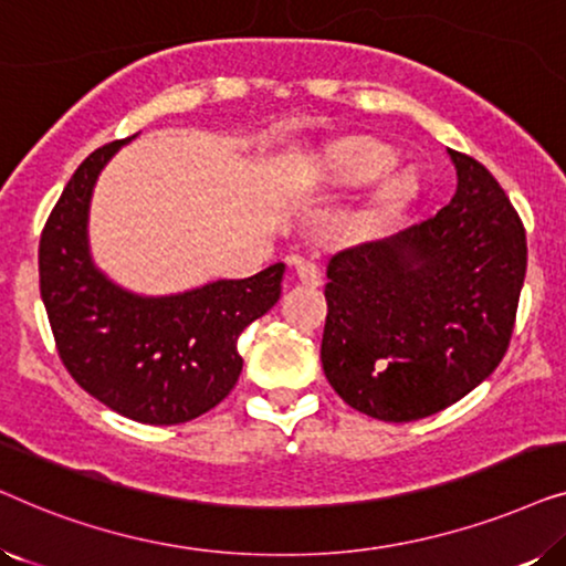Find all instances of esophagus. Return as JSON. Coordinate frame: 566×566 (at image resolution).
Here are the masks:
<instances>
[{"label":"esophagus","mask_w":566,"mask_h":566,"mask_svg":"<svg viewBox=\"0 0 566 566\" xmlns=\"http://www.w3.org/2000/svg\"><path fill=\"white\" fill-rule=\"evenodd\" d=\"M291 265L296 268V275L301 283L312 285V289H316V285H322V270L316 262L312 260H304V258H291Z\"/></svg>","instance_id":"1"}]
</instances>
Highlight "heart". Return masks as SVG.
I'll return each mask as SVG.
<instances>
[{
    "mask_svg": "<svg viewBox=\"0 0 566 566\" xmlns=\"http://www.w3.org/2000/svg\"><path fill=\"white\" fill-rule=\"evenodd\" d=\"M391 154L376 144H347L335 154V175L343 182L374 180L389 167Z\"/></svg>",
    "mask_w": 566,
    "mask_h": 566,
    "instance_id": "heart-1",
    "label": "heart"
}]
</instances>
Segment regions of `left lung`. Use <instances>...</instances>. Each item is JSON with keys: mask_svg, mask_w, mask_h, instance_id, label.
Wrapping results in <instances>:
<instances>
[{"mask_svg": "<svg viewBox=\"0 0 566 566\" xmlns=\"http://www.w3.org/2000/svg\"><path fill=\"white\" fill-rule=\"evenodd\" d=\"M451 154V203L384 242L337 252L324 285V376L358 412L412 422L455 405L507 353L525 229L490 169Z\"/></svg>", "mask_w": 566, "mask_h": 566, "instance_id": "left-lung-1", "label": "left lung"}]
</instances>
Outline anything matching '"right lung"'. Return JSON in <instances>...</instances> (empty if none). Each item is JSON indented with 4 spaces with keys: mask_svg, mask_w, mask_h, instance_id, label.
<instances>
[{
    "mask_svg": "<svg viewBox=\"0 0 566 566\" xmlns=\"http://www.w3.org/2000/svg\"><path fill=\"white\" fill-rule=\"evenodd\" d=\"M130 138L92 151L53 206L38 250L41 298L59 358L84 391L128 420L180 424L234 389L239 335L277 304L285 265L165 298L107 281L90 260L87 211L99 169Z\"/></svg>",
    "mask_w": 566,
    "mask_h": 566,
    "instance_id": "obj_1",
    "label": "right lung"
}]
</instances>
